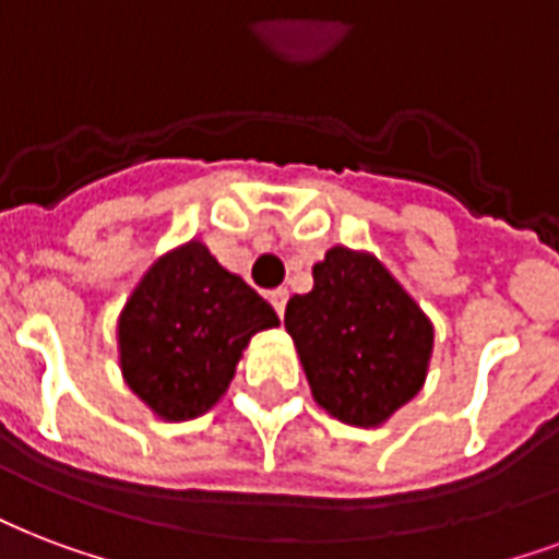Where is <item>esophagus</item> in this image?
<instances>
[{
	"mask_svg": "<svg viewBox=\"0 0 559 559\" xmlns=\"http://www.w3.org/2000/svg\"><path fill=\"white\" fill-rule=\"evenodd\" d=\"M287 287H275L270 293V301H272V308L278 310V317H284V308H287Z\"/></svg>",
	"mask_w": 559,
	"mask_h": 559,
	"instance_id": "obj_1",
	"label": "esophagus"
}]
</instances>
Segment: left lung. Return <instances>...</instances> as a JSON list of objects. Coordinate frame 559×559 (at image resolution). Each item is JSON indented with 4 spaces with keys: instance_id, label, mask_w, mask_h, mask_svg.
Listing matches in <instances>:
<instances>
[{
    "instance_id": "obj_1",
    "label": "left lung",
    "mask_w": 559,
    "mask_h": 559,
    "mask_svg": "<svg viewBox=\"0 0 559 559\" xmlns=\"http://www.w3.org/2000/svg\"><path fill=\"white\" fill-rule=\"evenodd\" d=\"M310 390L331 416L372 428L421 390L433 328L369 254L336 246L313 266V289L287 301Z\"/></svg>"
}]
</instances>
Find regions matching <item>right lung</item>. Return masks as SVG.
Listing matches in <instances>:
<instances>
[{"label": "right lung", "instance_id": "obj_1", "mask_svg": "<svg viewBox=\"0 0 559 559\" xmlns=\"http://www.w3.org/2000/svg\"><path fill=\"white\" fill-rule=\"evenodd\" d=\"M278 325L266 298L202 242L152 266L119 317L128 386L164 419H193L228 390L251 334Z\"/></svg>", "mask_w": 559, "mask_h": 559}]
</instances>
